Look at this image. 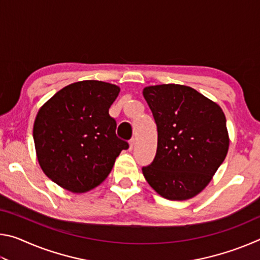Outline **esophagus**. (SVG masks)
<instances>
[{"label": "esophagus", "instance_id": "34e87169", "mask_svg": "<svg viewBox=\"0 0 260 260\" xmlns=\"http://www.w3.org/2000/svg\"><path fill=\"white\" fill-rule=\"evenodd\" d=\"M134 146H135V139H132V140L129 141V151L133 150Z\"/></svg>", "mask_w": 260, "mask_h": 260}]
</instances>
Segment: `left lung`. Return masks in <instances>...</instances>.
<instances>
[{"mask_svg":"<svg viewBox=\"0 0 260 260\" xmlns=\"http://www.w3.org/2000/svg\"><path fill=\"white\" fill-rule=\"evenodd\" d=\"M143 96L158 132L156 156L142 167L144 178L164 199H191L208 186L226 158L230 138L225 114L188 86H149Z\"/></svg>","mask_w":260,"mask_h":260,"instance_id":"left-lung-1","label":"left lung"}]
</instances>
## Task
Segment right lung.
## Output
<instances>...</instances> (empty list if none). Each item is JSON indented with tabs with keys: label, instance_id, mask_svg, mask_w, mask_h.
Segmentation results:
<instances>
[{
	"label": "right lung",
	"instance_id": "obj_1",
	"mask_svg": "<svg viewBox=\"0 0 260 260\" xmlns=\"http://www.w3.org/2000/svg\"><path fill=\"white\" fill-rule=\"evenodd\" d=\"M120 88L112 83L74 82L47 101L34 121L39 164L61 188L86 192L102 183L128 143L116 135L109 109Z\"/></svg>",
	"mask_w": 260,
	"mask_h": 260
}]
</instances>
